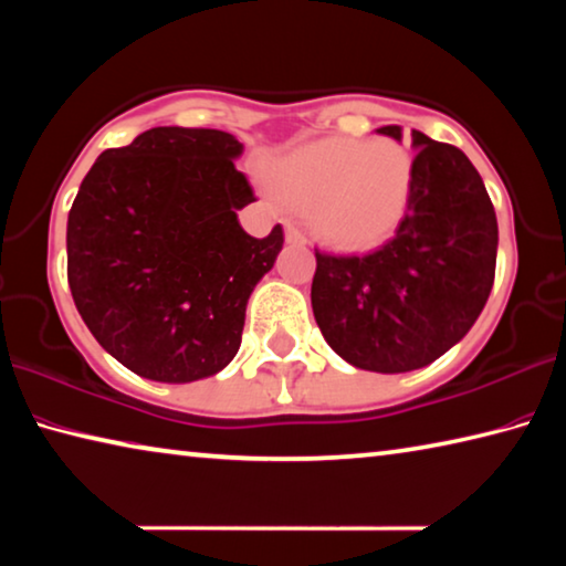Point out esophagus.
Listing matches in <instances>:
<instances>
[{"label":"esophagus","mask_w":566,"mask_h":566,"mask_svg":"<svg viewBox=\"0 0 566 566\" xmlns=\"http://www.w3.org/2000/svg\"><path fill=\"white\" fill-rule=\"evenodd\" d=\"M284 234H286V242H290V244H304L306 242L302 227L294 224V222L284 224Z\"/></svg>","instance_id":"1"}]
</instances>
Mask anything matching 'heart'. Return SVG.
I'll list each match as a JSON object with an SVG mask.
<instances>
[{
	"instance_id": "1",
	"label": "heart",
	"mask_w": 566,
	"mask_h": 566,
	"mask_svg": "<svg viewBox=\"0 0 566 566\" xmlns=\"http://www.w3.org/2000/svg\"><path fill=\"white\" fill-rule=\"evenodd\" d=\"M274 189L310 210L314 232L337 249H369L397 232L415 185V159L391 139H319L280 157Z\"/></svg>"
}]
</instances>
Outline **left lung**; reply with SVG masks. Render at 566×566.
I'll return each instance as SVG.
<instances>
[{"label":"left lung","mask_w":566,"mask_h":566,"mask_svg":"<svg viewBox=\"0 0 566 566\" xmlns=\"http://www.w3.org/2000/svg\"><path fill=\"white\" fill-rule=\"evenodd\" d=\"M379 134L401 142V127ZM415 185L395 239L361 256L317 254L312 310L352 367L399 375L442 357L490 300L500 229L462 149L411 129Z\"/></svg>","instance_id":"8db88e82"}]
</instances>
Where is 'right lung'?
<instances>
[{"instance_id":"1","label":"right lung","mask_w":566,"mask_h":566,"mask_svg":"<svg viewBox=\"0 0 566 566\" xmlns=\"http://www.w3.org/2000/svg\"><path fill=\"white\" fill-rule=\"evenodd\" d=\"M229 132L155 127L102 151L66 219V280L76 312L134 375L187 385L222 371L242 344L256 282L284 232L249 237L254 202Z\"/></svg>"}]
</instances>
